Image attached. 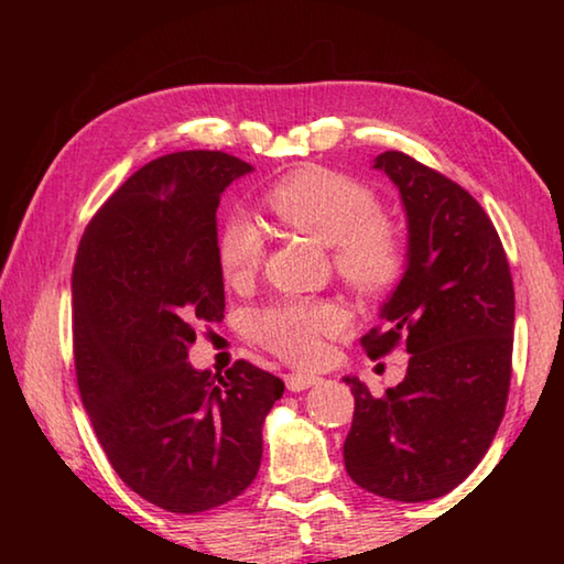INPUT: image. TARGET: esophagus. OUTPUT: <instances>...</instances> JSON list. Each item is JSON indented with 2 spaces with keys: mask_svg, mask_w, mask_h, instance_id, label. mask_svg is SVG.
<instances>
[{
  "mask_svg": "<svg viewBox=\"0 0 564 564\" xmlns=\"http://www.w3.org/2000/svg\"><path fill=\"white\" fill-rule=\"evenodd\" d=\"M321 378L316 376H305V373H289L285 376V388L291 390V393H301V390H308L318 383Z\"/></svg>",
  "mask_w": 564,
  "mask_h": 564,
  "instance_id": "esophagus-1",
  "label": "esophagus"
}]
</instances>
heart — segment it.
Masks as SVG:
<instances>
[{
    "instance_id": "b5f03b06",
    "label": "heart",
    "mask_w": 564,
    "mask_h": 564,
    "mask_svg": "<svg viewBox=\"0 0 564 564\" xmlns=\"http://www.w3.org/2000/svg\"><path fill=\"white\" fill-rule=\"evenodd\" d=\"M283 226L330 246L333 269L360 295H380L403 271V243L378 216L370 191L326 169H303L281 178L263 196ZM218 265L226 281L241 283L261 269L263 236L248 218H231L218 234ZM340 328L336 305L289 301L253 313L251 336L293 362L321 356V338Z\"/></svg>"
}]
</instances>
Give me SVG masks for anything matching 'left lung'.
I'll return each instance as SVG.
<instances>
[{"label":"left lung","mask_w":564,"mask_h":564,"mask_svg":"<svg viewBox=\"0 0 564 564\" xmlns=\"http://www.w3.org/2000/svg\"><path fill=\"white\" fill-rule=\"evenodd\" d=\"M408 218L403 279L380 305L383 328L360 343L383 358L410 352L403 383L356 398L343 460L362 490L398 502L443 498L488 453L508 403L514 291L508 256L488 214L455 181L403 151L376 156Z\"/></svg>","instance_id":"8db88e82"}]
</instances>
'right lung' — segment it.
I'll use <instances>...</instances> for the list:
<instances>
[{"label": "right lung", "instance_id": "1", "mask_svg": "<svg viewBox=\"0 0 564 564\" xmlns=\"http://www.w3.org/2000/svg\"><path fill=\"white\" fill-rule=\"evenodd\" d=\"M253 166L224 151L149 161L91 218L72 271L82 403L117 475L169 512L241 495L259 473L263 420L283 380L236 360L188 358L198 323L224 318L216 208Z\"/></svg>", "mask_w": 564, "mask_h": 564}]
</instances>
